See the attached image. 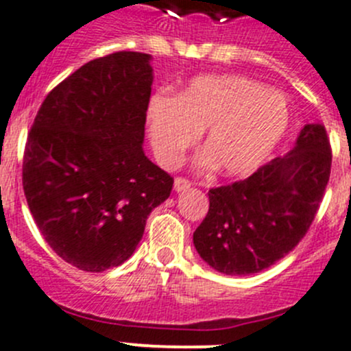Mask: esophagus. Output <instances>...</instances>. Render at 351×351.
I'll return each instance as SVG.
<instances>
[{"mask_svg":"<svg viewBox=\"0 0 351 351\" xmlns=\"http://www.w3.org/2000/svg\"><path fill=\"white\" fill-rule=\"evenodd\" d=\"M190 186H192V183H190L189 180H185V178L175 180V192H185V190H189Z\"/></svg>","mask_w":351,"mask_h":351,"instance_id":"esophagus-1","label":"esophagus"}]
</instances>
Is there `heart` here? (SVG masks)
<instances>
[{
  "label": "heart",
  "mask_w": 351,
  "mask_h": 351,
  "mask_svg": "<svg viewBox=\"0 0 351 351\" xmlns=\"http://www.w3.org/2000/svg\"><path fill=\"white\" fill-rule=\"evenodd\" d=\"M154 154L162 166L178 165L204 134L199 168L224 176L254 173L269 158L291 123V108L278 90L240 75H206L176 99L154 96L147 110Z\"/></svg>",
  "instance_id": "heart-1"
}]
</instances>
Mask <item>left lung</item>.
<instances>
[{"label": "left lung", "instance_id": "8db88e82", "mask_svg": "<svg viewBox=\"0 0 351 351\" xmlns=\"http://www.w3.org/2000/svg\"><path fill=\"white\" fill-rule=\"evenodd\" d=\"M329 173L331 145L324 125H305L287 156L241 182L209 190V213L193 231L195 250L228 276L267 269L305 237Z\"/></svg>", "mask_w": 351, "mask_h": 351}]
</instances>
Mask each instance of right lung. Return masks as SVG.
Instances as JSON below:
<instances>
[{
	"mask_svg": "<svg viewBox=\"0 0 351 351\" xmlns=\"http://www.w3.org/2000/svg\"><path fill=\"white\" fill-rule=\"evenodd\" d=\"M151 54L118 51L85 63L37 111L22 182L51 248L87 273L123 264L173 178L144 154Z\"/></svg>",
	"mask_w": 351,
	"mask_h": 351,
	"instance_id": "1",
	"label": "right lung"
}]
</instances>
